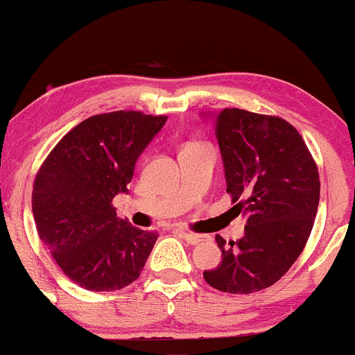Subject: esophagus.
Listing matches in <instances>:
<instances>
[{
    "mask_svg": "<svg viewBox=\"0 0 355 355\" xmlns=\"http://www.w3.org/2000/svg\"><path fill=\"white\" fill-rule=\"evenodd\" d=\"M179 233H181V236L184 238L189 245H198V243L209 240V236H206V234H196V233H191V231H186V230H179Z\"/></svg>",
    "mask_w": 355,
    "mask_h": 355,
    "instance_id": "34e87169",
    "label": "esophagus"
}]
</instances>
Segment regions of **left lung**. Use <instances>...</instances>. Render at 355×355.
I'll use <instances>...</instances> for the list:
<instances>
[{
    "label": "left lung",
    "instance_id": "1",
    "mask_svg": "<svg viewBox=\"0 0 355 355\" xmlns=\"http://www.w3.org/2000/svg\"><path fill=\"white\" fill-rule=\"evenodd\" d=\"M213 125L226 193L246 226L238 241L216 234L223 260L202 275L221 292H260L304 252L320 199L317 164L298 130L280 117L225 109Z\"/></svg>",
    "mask_w": 355,
    "mask_h": 355
}]
</instances>
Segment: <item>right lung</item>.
Instances as JSON below:
<instances>
[{"label": "right lung", "instance_id": "1", "mask_svg": "<svg viewBox=\"0 0 355 355\" xmlns=\"http://www.w3.org/2000/svg\"><path fill=\"white\" fill-rule=\"evenodd\" d=\"M166 121L137 110L92 115L40 167L31 196L38 236L82 288L121 290L144 268L159 234L117 218L112 199L129 191L135 162Z\"/></svg>", "mask_w": 355, "mask_h": 355}]
</instances>
